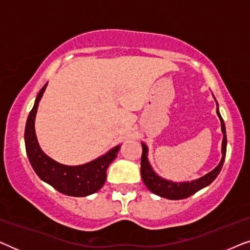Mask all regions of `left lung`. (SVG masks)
<instances>
[{
    "label": "left lung",
    "mask_w": 250,
    "mask_h": 250,
    "mask_svg": "<svg viewBox=\"0 0 250 250\" xmlns=\"http://www.w3.org/2000/svg\"><path fill=\"white\" fill-rule=\"evenodd\" d=\"M216 112L220 117L221 121V126H222V132H223V141H222V160L218 165L215 167V168L209 172L206 175L200 177L196 181H192V182H183V183H175L172 182V181L164 180L162 177L157 175V174L153 172L151 166L148 162V157H146V153H148V148L145 143H142V156H141V176L143 182H145L146 187L151 191L152 193L157 194V196H160L163 198H166V199L170 200H179V199H184V198H188L192 196L199 191L203 188L207 187L208 184H210L213 181L216 179V176L220 174L222 166L224 164L225 155H227V132H225V125L223 122V118L221 117L220 111L216 109Z\"/></svg>",
    "instance_id": "8db88e82"
}]
</instances>
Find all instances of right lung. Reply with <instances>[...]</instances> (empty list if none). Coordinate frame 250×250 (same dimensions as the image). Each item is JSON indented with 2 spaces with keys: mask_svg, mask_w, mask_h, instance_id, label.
Returning <instances> with one entry per match:
<instances>
[{
  "mask_svg": "<svg viewBox=\"0 0 250 250\" xmlns=\"http://www.w3.org/2000/svg\"><path fill=\"white\" fill-rule=\"evenodd\" d=\"M46 85L37 94L35 104L26 123L25 145L29 163L40 179L59 192L71 197H86L97 192L104 186L108 166L117 157L121 146H115L100 158L81 166H66L47 157L41 150L35 134V116Z\"/></svg>",
  "mask_w": 250,
  "mask_h": 250,
  "instance_id": "obj_1",
  "label": "right lung"
}]
</instances>
